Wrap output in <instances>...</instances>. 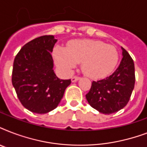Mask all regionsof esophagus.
Wrapping results in <instances>:
<instances>
[{"label":"esophagus","instance_id":"34e87169","mask_svg":"<svg viewBox=\"0 0 147 147\" xmlns=\"http://www.w3.org/2000/svg\"><path fill=\"white\" fill-rule=\"evenodd\" d=\"M79 79H80V77H78V76H74V77H72V78H71V80L72 82H76V81L79 80Z\"/></svg>","mask_w":147,"mask_h":147}]
</instances>
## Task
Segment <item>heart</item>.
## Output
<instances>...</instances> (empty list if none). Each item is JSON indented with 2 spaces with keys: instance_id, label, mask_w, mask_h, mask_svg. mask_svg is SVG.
<instances>
[{
  "instance_id": "obj_1",
  "label": "heart",
  "mask_w": 147,
  "mask_h": 147,
  "mask_svg": "<svg viewBox=\"0 0 147 147\" xmlns=\"http://www.w3.org/2000/svg\"><path fill=\"white\" fill-rule=\"evenodd\" d=\"M53 55L58 66L65 72L82 63L83 73L94 79L105 78L111 73L119 58L114 47L88 39L71 40L66 49L57 46Z\"/></svg>"
}]
</instances>
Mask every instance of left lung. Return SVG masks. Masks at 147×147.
<instances>
[{
  "label": "left lung",
  "mask_w": 147,
  "mask_h": 147,
  "mask_svg": "<svg viewBox=\"0 0 147 147\" xmlns=\"http://www.w3.org/2000/svg\"><path fill=\"white\" fill-rule=\"evenodd\" d=\"M121 49L123 58L117 69L109 77L94 81L85 95L89 105L102 114H113L123 108L134 88V63L129 53Z\"/></svg>",
  "instance_id": "left-lung-1"
}]
</instances>
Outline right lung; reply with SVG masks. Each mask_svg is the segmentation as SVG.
<instances>
[{
    "instance_id": "add662e5",
    "label": "right lung",
    "mask_w": 147,
    "mask_h": 147,
    "mask_svg": "<svg viewBox=\"0 0 147 147\" xmlns=\"http://www.w3.org/2000/svg\"><path fill=\"white\" fill-rule=\"evenodd\" d=\"M57 40L42 36L22 47L13 61L12 84L25 108L36 114H46L56 108L71 79L55 76L51 55Z\"/></svg>"
}]
</instances>
